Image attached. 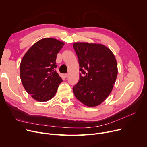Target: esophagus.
<instances>
[{"instance_id": "34e87169", "label": "esophagus", "mask_w": 147, "mask_h": 147, "mask_svg": "<svg viewBox=\"0 0 147 147\" xmlns=\"http://www.w3.org/2000/svg\"><path fill=\"white\" fill-rule=\"evenodd\" d=\"M64 77H65V78H67V77L68 76V74H64Z\"/></svg>"}]
</instances>
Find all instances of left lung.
<instances>
[{
    "label": "left lung",
    "instance_id": "8db88e82",
    "mask_svg": "<svg viewBox=\"0 0 147 147\" xmlns=\"http://www.w3.org/2000/svg\"><path fill=\"white\" fill-rule=\"evenodd\" d=\"M73 48L81 72L73 88L74 94L85 105L97 106L113 89L118 73L116 59L111 50L101 44L75 43Z\"/></svg>",
    "mask_w": 147,
    "mask_h": 147
}]
</instances>
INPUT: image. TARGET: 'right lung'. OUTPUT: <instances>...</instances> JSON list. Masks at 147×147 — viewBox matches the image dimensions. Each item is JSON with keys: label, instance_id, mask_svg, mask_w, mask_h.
Here are the masks:
<instances>
[{"label": "right lung", "instance_id": "obj_1", "mask_svg": "<svg viewBox=\"0 0 147 147\" xmlns=\"http://www.w3.org/2000/svg\"><path fill=\"white\" fill-rule=\"evenodd\" d=\"M64 45L55 38H43L34 43L22 59L20 66L22 84L37 101L52 99L63 82L55 70V61Z\"/></svg>", "mask_w": 147, "mask_h": 147}]
</instances>
